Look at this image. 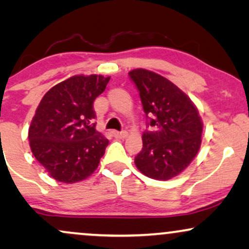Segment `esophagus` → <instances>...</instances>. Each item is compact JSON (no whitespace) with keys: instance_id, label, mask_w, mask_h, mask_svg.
I'll use <instances>...</instances> for the list:
<instances>
[{"instance_id":"obj_1","label":"esophagus","mask_w":249,"mask_h":249,"mask_svg":"<svg viewBox=\"0 0 249 249\" xmlns=\"http://www.w3.org/2000/svg\"><path fill=\"white\" fill-rule=\"evenodd\" d=\"M112 134H113V136H114L115 138H120V139L125 138L128 136V132L127 131H113V132H112Z\"/></svg>"}]
</instances>
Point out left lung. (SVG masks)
<instances>
[{
	"mask_svg": "<svg viewBox=\"0 0 249 249\" xmlns=\"http://www.w3.org/2000/svg\"><path fill=\"white\" fill-rule=\"evenodd\" d=\"M129 76L138 88L149 124L156 128L142 134V149L135 164L148 178H175L192 163L202 144L198 110L188 95L161 74L134 69Z\"/></svg>",
	"mask_w": 249,
	"mask_h": 249,
	"instance_id": "obj_1",
	"label": "left lung"
}]
</instances>
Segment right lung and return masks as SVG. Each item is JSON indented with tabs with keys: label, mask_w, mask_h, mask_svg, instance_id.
Wrapping results in <instances>:
<instances>
[{
	"label": "right lung",
	"mask_w": 249,
	"mask_h": 249,
	"mask_svg": "<svg viewBox=\"0 0 249 249\" xmlns=\"http://www.w3.org/2000/svg\"><path fill=\"white\" fill-rule=\"evenodd\" d=\"M108 80L77 74L53 86L39 102L28 130L30 149L57 181H81L97 169L108 141L93 124V104Z\"/></svg>",
	"instance_id": "obj_1"
}]
</instances>
